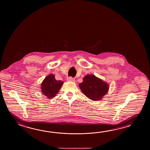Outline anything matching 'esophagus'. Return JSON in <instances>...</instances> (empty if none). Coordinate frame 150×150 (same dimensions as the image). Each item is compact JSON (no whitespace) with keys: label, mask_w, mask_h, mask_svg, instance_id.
<instances>
[{"label":"esophagus","mask_w":150,"mask_h":150,"mask_svg":"<svg viewBox=\"0 0 150 150\" xmlns=\"http://www.w3.org/2000/svg\"><path fill=\"white\" fill-rule=\"evenodd\" d=\"M67 80L68 81H75V79L73 78L72 77H71V76L68 77L67 78Z\"/></svg>","instance_id":"obj_1"}]
</instances>
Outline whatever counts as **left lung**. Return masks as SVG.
Returning a JSON list of instances; mask_svg holds the SVG:
<instances>
[{"mask_svg": "<svg viewBox=\"0 0 150 150\" xmlns=\"http://www.w3.org/2000/svg\"><path fill=\"white\" fill-rule=\"evenodd\" d=\"M80 88L88 98L96 101L102 99L108 91V84L92 74H87L80 83Z\"/></svg>", "mask_w": 150, "mask_h": 150, "instance_id": "left-lung-1", "label": "left lung"}]
</instances>
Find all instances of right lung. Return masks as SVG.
Here are the masks:
<instances>
[{
    "instance_id": "obj_1",
    "label": "right lung",
    "mask_w": 150,
    "mask_h": 150,
    "mask_svg": "<svg viewBox=\"0 0 150 150\" xmlns=\"http://www.w3.org/2000/svg\"><path fill=\"white\" fill-rule=\"evenodd\" d=\"M64 82L57 80L53 74L45 78L41 83L42 93L48 99H52L57 94Z\"/></svg>"
}]
</instances>
